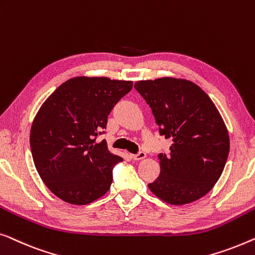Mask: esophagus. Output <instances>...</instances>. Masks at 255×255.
I'll use <instances>...</instances> for the list:
<instances>
[{
    "label": "esophagus",
    "instance_id": "esophagus-1",
    "mask_svg": "<svg viewBox=\"0 0 255 255\" xmlns=\"http://www.w3.org/2000/svg\"><path fill=\"white\" fill-rule=\"evenodd\" d=\"M146 157V153L143 152V151H139L138 153H136V155H131V158L134 160H141V159H144Z\"/></svg>",
    "mask_w": 255,
    "mask_h": 255
}]
</instances>
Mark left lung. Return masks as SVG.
<instances>
[{
	"label": "left lung",
	"mask_w": 255,
	"mask_h": 255,
	"mask_svg": "<svg viewBox=\"0 0 255 255\" xmlns=\"http://www.w3.org/2000/svg\"><path fill=\"white\" fill-rule=\"evenodd\" d=\"M134 88L151 109L159 134L172 139L170 153H159L160 174L149 189L174 206L201 199L220 179L230 151L217 107L199 85L184 78L137 81Z\"/></svg>",
	"instance_id": "1"
}]
</instances>
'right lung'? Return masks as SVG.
I'll return each instance as SVG.
<instances>
[{
  "mask_svg": "<svg viewBox=\"0 0 255 255\" xmlns=\"http://www.w3.org/2000/svg\"><path fill=\"white\" fill-rule=\"evenodd\" d=\"M131 81L77 76L45 100L31 126L33 162L47 188L64 202L84 206L105 195L112 168L123 162L96 142L114 105L131 90Z\"/></svg>",
  "mask_w": 255,
  "mask_h": 255,
  "instance_id": "obj_1",
  "label": "right lung"
}]
</instances>
